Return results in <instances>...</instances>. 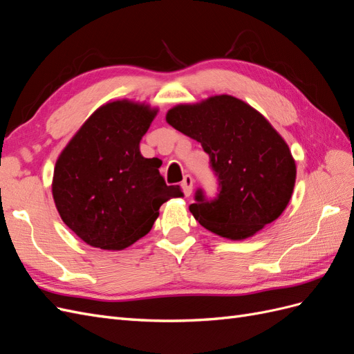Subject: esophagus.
Instances as JSON below:
<instances>
[{"instance_id": "esophagus-1", "label": "esophagus", "mask_w": 354, "mask_h": 354, "mask_svg": "<svg viewBox=\"0 0 354 354\" xmlns=\"http://www.w3.org/2000/svg\"><path fill=\"white\" fill-rule=\"evenodd\" d=\"M181 187H183L186 196L192 195V190H194V178H192V176H185L183 181H181Z\"/></svg>"}]
</instances>
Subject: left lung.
<instances>
[{
	"label": "left lung",
	"mask_w": 354,
	"mask_h": 354,
	"mask_svg": "<svg viewBox=\"0 0 354 354\" xmlns=\"http://www.w3.org/2000/svg\"><path fill=\"white\" fill-rule=\"evenodd\" d=\"M167 122L199 142L218 177L220 194L201 190L190 212L221 238L243 241L270 224L291 201L297 165L288 143L252 106L229 94L171 108Z\"/></svg>",
	"instance_id": "8db88e82"
}]
</instances>
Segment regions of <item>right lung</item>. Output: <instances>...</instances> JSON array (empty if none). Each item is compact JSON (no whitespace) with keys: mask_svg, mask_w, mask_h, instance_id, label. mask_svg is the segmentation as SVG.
<instances>
[{"mask_svg":"<svg viewBox=\"0 0 354 354\" xmlns=\"http://www.w3.org/2000/svg\"><path fill=\"white\" fill-rule=\"evenodd\" d=\"M159 109L111 100L95 109L60 152L51 192L63 223L87 245L121 251L151 232L159 208L183 196L167 186L140 142Z\"/></svg>","mask_w":354,"mask_h":354,"instance_id":"add662e5","label":"right lung"}]
</instances>
